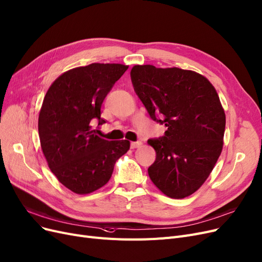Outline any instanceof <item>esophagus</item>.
Segmentation results:
<instances>
[{
    "label": "esophagus",
    "mask_w": 262,
    "mask_h": 262,
    "mask_svg": "<svg viewBox=\"0 0 262 262\" xmlns=\"http://www.w3.org/2000/svg\"><path fill=\"white\" fill-rule=\"evenodd\" d=\"M142 146V142H132L131 143V148H139V147H141Z\"/></svg>",
    "instance_id": "34e87169"
}]
</instances>
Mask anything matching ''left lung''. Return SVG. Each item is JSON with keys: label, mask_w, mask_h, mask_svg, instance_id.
Here are the masks:
<instances>
[{"label": "left lung", "mask_w": 262, "mask_h": 262, "mask_svg": "<svg viewBox=\"0 0 262 262\" xmlns=\"http://www.w3.org/2000/svg\"><path fill=\"white\" fill-rule=\"evenodd\" d=\"M134 91L150 118L168 128L147 141L156 151L148 176L168 197L195 193L209 177L223 147L225 114L209 80L192 70L135 65Z\"/></svg>", "instance_id": "obj_1"}]
</instances>
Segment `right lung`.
Listing matches in <instances>:
<instances>
[{"label":"right lung","instance_id":"1","mask_svg":"<svg viewBox=\"0 0 262 262\" xmlns=\"http://www.w3.org/2000/svg\"><path fill=\"white\" fill-rule=\"evenodd\" d=\"M128 67L94 62L70 69L44 96L38 123L41 148L52 172L76 194L104 186L116 161L130 148L129 141H107L92 129L95 121L105 123L103 101Z\"/></svg>","mask_w":262,"mask_h":262}]
</instances>
